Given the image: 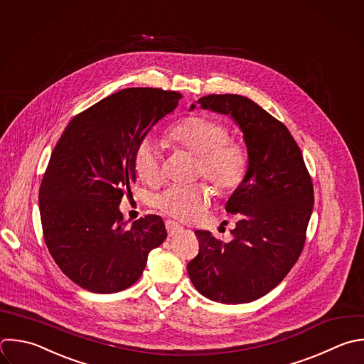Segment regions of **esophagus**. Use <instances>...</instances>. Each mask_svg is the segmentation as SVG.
Instances as JSON below:
<instances>
[{"mask_svg": "<svg viewBox=\"0 0 364 364\" xmlns=\"http://www.w3.org/2000/svg\"><path fill=\"white\" fill-rule=\"evenodd\" d=\"M165 226H166L168 235H169L171 237L175 236V235H178V233H181V232L183 230V228H182L181 225H178L176 222H173V220H166V222H165Z\"/></svg>", "mask_w": 364, "mask_h": 364, "instance_id": "obj_1", "label": "esophagus"}]
</instances>
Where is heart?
<instances>
[{
	"label": "heart",
	"mask_w": 364,
	"mask_h": 364,
	"mask_svg": "<svg viewBox=\"0 0 364 364\" xmlns=\"http://www.w3.org/2000/svg\"><path fill=\"white\" fill-rule=\"evenodd\" d=\"M229 135L228 125L208 114L189 115L166 132L172 146L196 156V175L203 176L220 196L235 193L250 168L247 149ZM132 166L148 186H156L162 181V156L151 138L141 139L135 146ZM209 202L210 191L203 183L169 186L154 200L162 213L185 222L193 220Z\"/></svg>",
	"instance_id": "b5f03b06"
}]
</instances>
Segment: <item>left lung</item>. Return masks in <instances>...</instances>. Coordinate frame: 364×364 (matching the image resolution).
<instances>
[{"mask_svg":"<svg viewBox=\"0 0 364 364\" xmlns=\"http://www.w3.org/2000/svg\"><path fill=\"white\" fill-rule=\"evenodd\" d=\"M198 102L235 118L250 168L226 203V212L236 216L233 239L223 243L196 230L199 253L188 263V274L210 300L247 303L276 287L297 262L313 210V182L286 125L252 100L212 94Z\"/></svg>","mask_w":364,"mask_h":364,"instance_id":"obj_1","label":"left lung"}]
</instances>
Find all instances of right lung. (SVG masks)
Masks as SVG:
<instances>
[{
	"instance_id": "obj_1",
	"label": "right lung",
	"mask_w": 364,
	"mask_h": 364,
	"mask_svg": "<svg viewBox=\"0 0 364 364\" xmlns=\"http://www.w3.org/2000/svg\"><path fill=\"white\" fill-rule=\"evenodd\" d=\"M181 98L161 88L121 90L77 114L58 139L40 188L43 235L58 267L82 289H128L166 239L162 218L128 226L119 203L135 181V146Z\"/></svg>"
}]
</instances>
